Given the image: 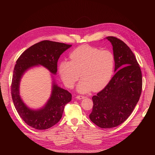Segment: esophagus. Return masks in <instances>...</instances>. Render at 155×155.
Wrapping results in <instances>:
<instances>
[{
  "label": "esophagus",
  "instance_id": "1",
  "mask_svg": "<svg viewBox=\"0 0 155 155\" xmlns=\"http://www.w3.org/2000/svg\"><path fill=\"white\" fill-rule=\"evenodd\" d=\"M76 98H77L78 100H83V99H84V98H85V96L79 95V96H76Z\"/></svg>",
  "mask_w": 155,
  "mask_h": 155
}]
</instances>
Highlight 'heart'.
I'll return each instance as SVG.
<instances>
[{"label": "heart", "instance_id": "1", "mask_svg": "<svg viewBox=\"0 0 155 155\" xmlns=\"http://www.w3.org/2000/svg\"><path fill=\"white\" fill-rule=\"evenodd\" d=\"M70 58L71 61L61 62L59 71L65 85L69 88L74 86L79 76L82 78L77 87L79 92L101 90L114 73L115 56L110 50L84 45L74 50Z\"/></svg>", "mask_w": 155, "mask_h": 155}]
</instances>
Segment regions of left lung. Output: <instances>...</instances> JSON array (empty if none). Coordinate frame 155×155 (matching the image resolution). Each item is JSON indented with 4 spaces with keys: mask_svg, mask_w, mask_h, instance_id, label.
Returning a JSON list of instances; mask_svg holds the SVG:
<instances>
[{
    "mask_svg": "<svg viewBox=\"0 0 155 155\" xmlns=\"http://www.w3.org/2000/svg\"><path fill=\"white\" fill-rule=\"evenodd\" d=\"M106 39L112 45L116 73L107 85L92 97V111L89 115L92 122L103 129L124 123L137 105L142 89V71L133 51L115 37Z\"/></svg>",
    "mask_w": 155,
    "mask_h": 155,
    "instance_id": "obj_1",
    "label": "left lung"
}]
</instances>
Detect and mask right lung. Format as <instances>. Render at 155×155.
I'll return each mask as SVG.
<instances>
[{"instance_id": "add662e5", "label": "right lung", "mask_w": 155, "mask_h": 155, "mask_svg": "<svg viewBox=\"0 0 155 155\" xmlns=\"http://www.w3.org/2000/svg\"><path fill=\"white\" fill-rule=\"evenodd\" d=\"M71 46L45 40L30 46L17 60L11 86L12 100L21 118L32 128L45 130L57 124L61 118L65 105L71 101L72 94L58 87L54 80L51 94L47 103L39 109H31L25 105L19 95L21 79L28 70L38 65H42L51 74H56L60 55Z\"/></svg>"}]
</instances>
